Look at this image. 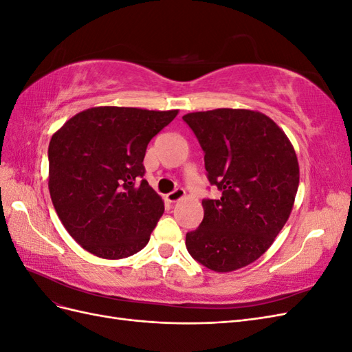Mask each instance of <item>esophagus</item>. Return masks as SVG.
<instances>
[{"label":"esophagus","instance_id":"esophagus-1","mask_svg":"<svg viewBox=\"0 0 352 352\" xmlns=\"http://www.w3.org/2000/svg\"><path fill=\"white\" fill-rule=\"evenodd\" d=\"M185 197V189H182V188H176L173 192H170V194H167V201L168 202H177V201H180Z\"/></svg>","mask_w":352,"mask_h":352}]
</instances>
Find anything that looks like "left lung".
Segmentation results:
<instances>
[{"label":"left lung","instance_id":"1","mask_svg":"<svg viewBox=\"0 0 352 352\" xmlns=\"http://www.w3.org/2000/svg\"><path fill=\"white\" fill-rule=\"evenodd\" d=\"M204 150L207 176L221 190L202 199L204 219L186 233L194 260L217 273L245 267L267 251L291 216L300 166L270 117L245 109L184 116Z\"/></svg>","mask_w":352,"mask_h":352}]
</instances>
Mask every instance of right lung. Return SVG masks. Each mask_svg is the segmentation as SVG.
<instances>
[{"mask_svg":"<svg viewBox=\"0 0 352 352\" xmlns=\"http://www.w3.org/2000/svg\"><path fill=\"white\" fill-rule=\"evenodd\" d=\"M179 110L92 107L73 116L48 146L52 206L69 235L100 258L141 251L164 202L141 177L148 142Z\"/></svg>","mask_w":352,"mask_h":352,"instance_id":"add662e5","label":"right lung"}]
</instances>
